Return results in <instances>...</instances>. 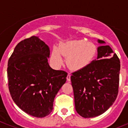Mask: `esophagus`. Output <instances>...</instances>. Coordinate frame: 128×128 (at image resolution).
I'll use <instances>...</instances> for the list:
<instances>
[{
    "label": "esophagus",
    "instance_id": "34e87169",
    "mask_svg": "<svg viewBox=\"0 0 128 128\" xmlns=\"http://www.w3.org/2000/svg\"><path fill=\"white\" fill-rule=\"evenodd\" d=\"M70 76H71V75H70V74H68V76H67V78H66V79H67V81H68V82H70Z\"/></svg>",
    "mask_w": 128,
    "mask_h": 128
}]
</instances>
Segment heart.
<instances>
[{"mask_svg":"<svg viewBox=\"0 0 128 128\" xmlns=\"http://www.w3.org/2000/svg\"><path fill=\"white\" fill-rule=\"evenodd\" d=\"M97 48L94 44L85 40L66 41L60 46H54L51 60L55 66L63 63V56H66L67 66L73 70H81L89 65L95 57Z\"/></svg>","mask_w":128,"mask_h":128,"instance_id":"heart-1","label":"heart"}]
</instances>
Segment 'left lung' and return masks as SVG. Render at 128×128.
I'll return each mask as SVG.
<instances>
[{
  "instance_id": "1",
  "label": "left lung",
  "mask_w": 128,
  "mask_h": 128,
  "mask_svg": "<svg viewBox=\"0 0 128 128\" xmlns=\"http://www.w3.org/2000/svg\"><path fill=\"white\" fill-rule=\"evenodd\" d=\"M96 60L81 70L72 73L76 112L83 118H94L107 111L118 94L120 62L116 54L103 40H98Z\"/></svg>"
}]
</instances>
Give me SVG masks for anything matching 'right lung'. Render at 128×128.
<instances>
[{
  "label": "right lung",
  "instance_id": "obj_1",
  "mask_svg": "<svg viewBox=\"0 0 128 128\" xmlns=\"http://www.w3.org/2000/svg\"><path fill=\"white\" fill-rule=\"evenodd\" d=\"M50 48L38 36L17 44L8 62L9 91L22 111L36 118L51 113L54 98L66 81L67 72L52 69Z\"/></svg>",
  "mask_w": 128,
  "mask_h": 128
}]
</instances>
